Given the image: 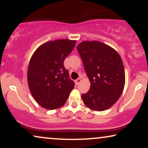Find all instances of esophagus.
<instances>
[{"mask_svg": "<svg viewBox=\"0 0 148 148\" xmlns=\"http://www.w3.org/2000/svg\"><path fill=\"white\" fill-rule=\"evenodd\" d=\"M81 79L80 78H78V79H77L75 81V85L76 86H77V85H79V83L81 82Z\"/></svg>", "mask_w": 148, "mask_h": 148, "instance_id": "1", "label": "esophagus"}]
</instances>
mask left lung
<instances>
[{
    "mask_svg": "<svg viewBox=\"0 0 148 148\" xmlns=\"http://www.w3.org/2000/svg\"><path fill=\"white\" fill-rule=\"evenodd\" d=\"M90 89L82 94L85 105L96 111L110 108L122 94L125 83L123 63L114 49L99 41H84L77 46Z\"/></svg>",
    "mask_w": 148,
    "mask_h": 148,
    "instance_id": "1",
    "label": "left lung"
}]
</instances>
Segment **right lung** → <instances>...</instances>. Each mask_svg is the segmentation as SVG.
Masks as SVG:
<instances>
[{
  "label": "right lung",
  "mask_w": 148,
  "mask_h": 148,
  "mask_svg": "<svg viewBox=\"0 0 148 148\" xmlns=\"http://www.w3.org/2000/svg\"><path fill=\"white\" fill-rule=\"evenodd\" d=\"M75 43L66 39L47 42L36 49L30 59L28 86L34 98L44 108L54 110L63 106L74 88L64 60Z\"/></svg>",
  "instance_id": "right-lung-1"
}]
</instances>
